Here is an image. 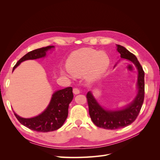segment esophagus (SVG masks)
<instances>
[{"label":"esophagus","instance_id":"esophagus-1","mask_svg":"<svg viewBox=\"0 0 160 160\" xmlns=\"http://www.w3.org/2000/svg\"><path fill=\"white\" fill-rule=\"evenodd\" d=\"M72 92H73V93L75 94V95L79 94V93H80V91H79V89H78V88H73V89H72Z\"/></svg>","mask_w":160,"mask_h":160}]
</instances>
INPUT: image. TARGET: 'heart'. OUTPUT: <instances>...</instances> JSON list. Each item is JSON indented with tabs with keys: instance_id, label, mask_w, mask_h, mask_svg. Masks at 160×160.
Here are the masks:
<instances>
[{
	"instance_id": "b5f03b06",
	"label": "heart",
	"mask_w": 160,
	"mask_h": 160,
	"mask_svg": "<svg viewBox=\"0 0 160 160\" xmlns=\"http://www.w3.org/2000/svg\"><path fill=\"white\" fill-rule=\"evenodd\" d=\"M109 58L107 53L93 49H81L73 52L67 61V72L81 76L88 72L89 79H94L108 69Z\"/></svg>"
}]
</instances>
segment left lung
I'll return each instance as SVG.
<instances>
[{"instance_id":"left-lung-1","label":"left lung","mask_w":160,"mask_h":160,"mask_svg":"<svg viewBox=\"0 0 160 160\" xmlns=\"http://www.w3.org/2000/svg\"><path fill=\"white\" fill-rule=\"evenodd\" d=\"M118 51L121 58L132 61L138 70V93L132 103L121 110H105L97 102L91 92L86 95L89 106V113L93 123L98 128L106 129L123 128L132 123L136 119L144 100V71L137 57L122 45H118Z\"/></svg>"}]
</instances>
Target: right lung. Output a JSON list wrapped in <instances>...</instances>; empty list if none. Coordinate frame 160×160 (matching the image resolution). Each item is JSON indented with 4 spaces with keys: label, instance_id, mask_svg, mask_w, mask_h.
I'll return each instance as SVG.
<instances>
[{
    "label": "right lung",
    "instance_id": "obj_1",
    "mask_svg": "<svg viewBox=\"0 0 160 160\" xmlns=\"http://www.w3.org/2000/svg\"><path fill=\"white\" fill-rule=\"evenodd\" d=\"M53 47V46H47L28 52L18 60L14 66L13 70L24 61L44 57L46 52ZM72 98V88L69 87L55 92L47 108L37 117L26 119L19 117L15 113L14 114L18 122L28 129L38 132H52L60 128L65 122L68 115L69 105Z\"/></svg>",
    "mask_w": 160,
    "mask_h": 160
}]
</instances>
